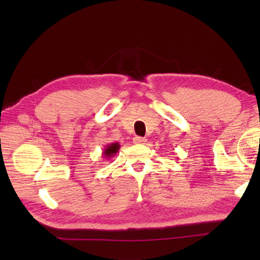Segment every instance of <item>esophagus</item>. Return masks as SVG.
Segmentation results:
<instances>
[{"label":"esophagus","mask_w":260,"mask_h":260,"mask_svg":"<svg viewBox=\"0 0 260 260\" xmlns=\"http://www.w3.org/2000/svg\"><path fill=\"white\" fill-rule=\"evenodd\" d=\"M133 142L135 143V144H144V143L146 142V140L144 139V137H141V136H135Z\"/></svg>","instance_id":"esophagus-1"}]
</instances>
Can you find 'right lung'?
<instances>
[{"mask_svg": "<svg viewBox=\"0 0 260 260\" xmlns=\"http://www.w3.org/2000/svg\"><path fill=\"white\" fill-rule=\"evenodd\" d=\"M119 147H120V145L118 144L117 142H116V143H112V144H108L106 147L104 148V152H103L104 157L110 158L112 156H114L115 154L118 152Z\"/></svg>", "mask_w": 260, "mask_h": 260, "instance_id": "right-lung-1", "label": "right lung"}]
</instances>
